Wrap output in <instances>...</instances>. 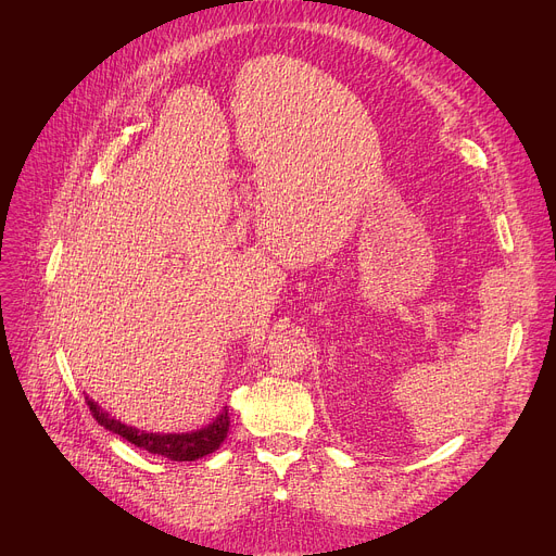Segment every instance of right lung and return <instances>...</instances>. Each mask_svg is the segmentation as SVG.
Instances as JSON below:
<instances>
[{
	"mask_svg": "<svg viewBox=\"0 0 556 556\" xmlns=\"http://www.w3.org/2000/svg\"><path fill=\"white\" fill-rule=\"evenodd\" d=\"M86 401L90 405L92 416L97 418V422L101 427L125 438L134 446H140L153 455H163L174 462H193V459H200V457L217 451L228 433V422H230L228 409L224 407V412L204 429H198L191 433H147V431H140L136 427H129V425L112 418L94 401H90V399H86Z\"/></svg>",
	"mask_w": 556,
	"mask_h": 556,
	"instance_id": "1",
	"label": "right lung"
}]
</instances>
